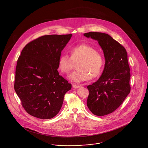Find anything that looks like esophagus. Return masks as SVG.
I'll return each mask as SVG.
<instances>
[{"label": "esophagus", "instance_id": "esophagus-1", "mask_svg": "<svg viewBox=\"0 0 148 148\" xmlns=\"http://www.w3.org/2000/svg\"><path fill=\"white\" fill-rule=\"evenodd\" d=\"M80 87V86L76 85H73V88H74V89H76V88H78Z\"/></svg>", "mask_w": 148, "mask_h": 148}]
</instances>
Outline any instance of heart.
Returning a JSON list of instances; mask_svg holds the SVG:
<instances>
[{"instance_id":"heart-1","label":"heart","mask_w":148,"mask_h":148,"mask_svg":"<svg viewBox=\"0 0 148 148\" xmlns=\"http://www.w3.org/2000/svg\"><path fill=\"white\" fill-rule=\"evenodd\" d=\"M79 61L76 65L77 71L73 72L69 76L71 80L76 83L87 80L98 76L103 64V56L88 45H81L71 50V56L63 54L58 59V67L60 71L67 74L71 71L74 63Z\"/></svg>"}]
</instances>
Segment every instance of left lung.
Segmentation results:
<instances>
[{
  "instance_id": "8db88e82",
  "label": "left lung",
  "mask_w": 148,
  "mask_h": 148,
  "mask_svg": "<svg viewBox=\"0 0 148 148\" xmlns=\"http://www.w3.org/2000/svg\"><path fill=\"white\" fill-rule=\"evenodd\" d=\"M84 35L98 42L105 60L101 75L87 86L90 94L87 105L95 116L114 111L130 93V69L125 48L107 34L96 32Z\"/></svg>"
}]
</instances>
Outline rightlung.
Segmentation results:
<instances>
[{"mask_svg": "<svg viewBox=\"0 0 148 148\" xmlns=\"http://www.w3.org/2000/svg\"><path fill=\"white\" fill-rule=\"evenodd\" d=\"M72 34L41 36L27 44L18 58L14 88L29 114L51 119L72 85L59 75L58 59Z\"/></svg>", "mask_w": 148, "mask_h": 148, "instance_id": "1", "label": "right lung"}]
</instances>
